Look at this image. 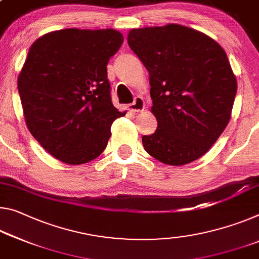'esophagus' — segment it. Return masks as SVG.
<instances>
[{
  "instance_id": "1",
  "label": "esophagus",
  "mask_w": 259,
  "mask_h": 259,
  "mask_svg": "<svg viewBox=\"0 0 259 259\" xmlns=\"http://www.w3.org/2000/svg\"><path fill=\"white\" fill-rule=\"evenodd\" d=\"M128 109L130 112L133 113H139V112H143V110L145 109V102L144 99H143L142 97H136V99L133 102V104H130L128 106Z\"/></svg>"
}]
</instances>
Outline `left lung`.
Listing matches in <instances>:
<instances>
[{
	"instance_id": "8db88e82",
	"label": "left lung",
	"mask_w": 259,
	"mask_h": 259,
	"mask_svg": "<svg viewBox=\"0 0 259 259\" xmlns=\"http://www.w3.org/2000/svg\"><path fill=\"white\" fill-rule=\"evenodd\" d=\"M128 44L149 71L158 128L143 136L160 162L183 166L211 149L232 116L236 77L211 36L180 24L131 28Z\"/></svg>"
}]
</instances>
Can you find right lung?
Here are the masks:
<instances>
[{
  "mask_svg": "<svg viewBox=\"0 0 259 259\" xmlns=\"http://www.w3.org/2000/svg\"><path fill=\"white\" fill-rule=\"evenodd\" d=\"M123 42L113 28H64L36 39L17 84L24 118L39 144L68 165L104 152L114 120L107 63Z\"/></svg>",
  "mask_w": 259,
  "mask_h": 259,
  "instance_id": "obj_1",
  "label": "right lung"
}]
</instances>
